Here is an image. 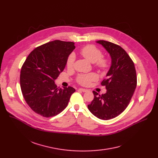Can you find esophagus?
Returning <instances> with one entry per match:
<instances>
[{
  "instance_id": "1",
  "label": "esophagus",
  "mask_w": 158,
  "mask_h": 158,
  "mask_svg": "<svg viewBox=\"0 0 158 158\" xmlns=\"http://www.w3.org/2000/svg\"><path fill=\"white\" fill-rule=\"evenodd\" d=\"M79 90L81 91V92H86L87 91V89H85V88H79Z\"/></svg>"
}]
</instances>
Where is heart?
I'll use <instances>...</instances> for the list:
<instances>
[{"instance_id":"obj_1","label":"heart","mask_w":158,"mask_h":158,"mask_svg":"<svg viewBox=\"0 0 158 158\" xmlns=\"http://www.w3.org/2000/svg\"><path fill=\"white\" fill-rule=\"evenodd\" d=\"M80 54L86 60L92 63H95V66L102 71H107L110 66V61L107 57L102 56V52L100 48L94 45H86L81 48ZM76 56L71 53L67 57L66 65L69 69L73 68ZM98 79L97 75L95 73L88 74H80L77 77L78 83L83 86H87L91 82Z\"/></svg>"}]
</instances>
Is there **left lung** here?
<instances>
[{"label": "left lung", "instance_id": "1", "mask_svg": "<svg viewBox=\"0 0 158 158\" xmlns=\"http://www.w3.org/2000/svg\"><path fill=\"white\" fill-rule=\"evenodd\" d=\"M111 57V66L107 78L101 85L105 86L107 92L99 95L93 91L94 98L88 110L96 117L107 120L117 117L129 105L137 85L135 64L123 48L110 41L98 40Z\"/></svg>", "mask_w": 158, "mask_h": 158}]
</instances>
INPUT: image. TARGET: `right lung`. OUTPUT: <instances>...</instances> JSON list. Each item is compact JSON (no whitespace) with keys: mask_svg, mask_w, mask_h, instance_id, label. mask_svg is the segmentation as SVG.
<instances>
[{"mask_svg":"<svg viewBox=\"0 0 158 158\" xmlns=\"http://www.w3.org/2000/svg\"><path fill=\"white\" fill-rule=\"evenodd\" d=\"M75 47L71 41H50L33 50L22 66L20 83L23 97L31 110L44 117L63 111L76 92L71 86L57 87L54 82Z\"/></svg>","mask_w":158,"mask_h":158,"instance_id":"right-lung-1","label":"right lung"}]
</instances>
